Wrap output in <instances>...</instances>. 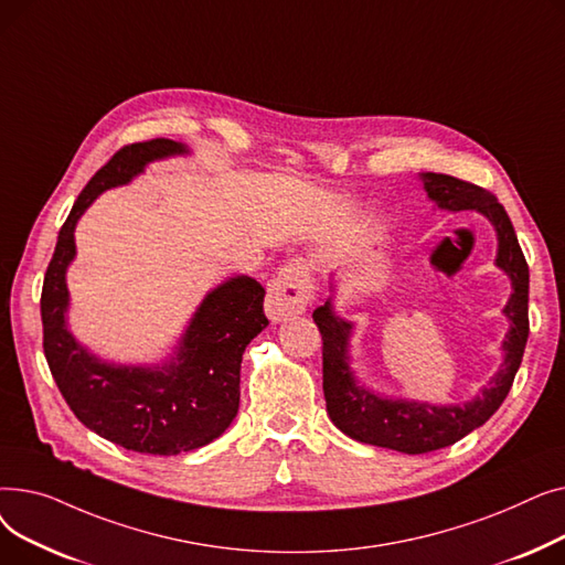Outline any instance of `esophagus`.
<instances>
[{
	"instance_id": "obj_1",
	"label": "esophagus",
	"mask_w": 565,
	"mask_h": 565,
	"mask_svg": "<svg viewBox=\"0 0 565 565\" xmlns=\"http://www.w3.org/2000/svg\"><path fill=\"white\" fill-rule=\"evenodd\" d=\"M313 300V286L309 267L302 258L286 263L267 288V313L273 320H286L305 313Z\"/></svg>"
}]
</instances>
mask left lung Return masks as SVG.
<instances>
[{
	"label": "left lung",
	"instance_id": "obj_1",
	"mask_svg": "<svg viewBox=\"0 0 565 565\" xmlns=\"http://www.w3.org/2000/svg\"><path fill=\"white\" fill-rule=\"evenodd\" d=\"M419 178L428 199L439 211H477L497 233L494 265L507 273L513 288L503 307V316L509 318V332L501 341L503 360L499 371L477 396L458 405L380 396L364 387L350 366V337L354 324L334 311V281L330 284L332 295L328 302L313 311V320L322 334V392L332 424L352 439L409 456L451 447L483 426L509 396L529 337V265L503 205L492 192L447 173L426 171L419 173Z\"/></svg>",
	"mask_w": 565,
	"mask_h": 565
}]
</instances>
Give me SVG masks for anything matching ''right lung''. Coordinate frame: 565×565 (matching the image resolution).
Returning a JSON list of instances; mask_svg holds the SVG:
<instances>
[{
    "instance_id": "right-lung-1",
    "label": "right lung",
    "mask_w": 565,
    "mask_h": 565,
    "mask_svg": "<svg viewBox=\"0 0 565 565\" xmlns=\"http://www.w3.org/2000/svg\"><path fill=\"white\" fill-rule=\"evenodd\" d=\"M175 156H190V148L171 139L132 143L88 181L58 231L41 295L45 360L75 417L118 447L151 456L205 447L231 426L241 405L243 352L267 328L263 286L237 275L205 295L160 364L107 362L68 330L66 273L77 254L79 217L103 192L128 185L151 162Z\"/></svg>"
}]
</instances>
